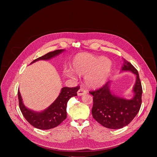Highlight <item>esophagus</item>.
I'll use <instances>...</instances> for the list:
<instances>
[{
  "label": "esophagus",
  "mask_w": 157,
  "mask_h": 157,
  "mask_svg": "<svg viewBox=\"0 0 157 157\" xmlns=\"http://www.w3.org/2000/svg\"><path fill=\"white\" fill-rule=\"evenodd\" d=\"M86 93V91L84 90V89H82V88L79 89V90H78V93H77V94H78V96H82V95L85 94Z\"/></svg>",
  "instance_id": "1"
}]
</instances>
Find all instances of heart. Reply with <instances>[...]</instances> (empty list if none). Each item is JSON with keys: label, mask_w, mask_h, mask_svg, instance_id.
<instances>
[{"label": "heart", "mask_w": 157, "mask_h": 157, "mask_svg": "<svg viewBox=\"0 0 157 157\" xmlns=\"http://www.w3.org/2000/svg\"><path fill=\"white\" fill-rule=\"evenodd\" d=\"M111 61L105 57L95 56L88 53L78 54L72 63V71L79 76H85V83L90 89L102 86L107 81L112 70ZM66 75L73 77L70 70L66 71Z\"/></svg>", "instance_id": "1"}]
</instances>
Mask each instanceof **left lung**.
Returning a JSON list of instances; mask_svg holds the SVG:
<instances>
[{
	"mask_svg": "<svg viewBox=\"0 0 157 157\" xmlns=\"http://www.w3.org/2000/svg\"><path fill=\"white\" fill-rule=\"evenodd\" d=\"M130 71L136 75L132 89L133 96L126 99L116 95L110 90L111 81H108L98 90L90 92L93 96L92 114L93 118L102 126L119 129L127 125L138 114L142 104V87L137 70L124 59L121 72Z\"/></svg>",
	"mask_w": 157,
	"mask_h": 157,
	"instance_id": "8db88e82",
	"label": "left lung"
}]
</instances>
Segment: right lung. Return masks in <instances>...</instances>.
Listing matches in <instances>:
<instances>
[{
	"label": "right lung",
	"instance_id": "add662e5",
	"mask_svg": "<svg viewBox=\"0 0 157 157\" xmlns=\"http://www.w3.org/2000/svg\"><path fill=\"white\" fill-rule=\"evenodd\" d=\"M64 51L65 50L63 49L49 52L33 60L30 64L40 60H49ZM79 89V86L76 87H63L55 101L47 109L40 112L30 109L24 105L18 89V98L20 110L25 119L34 127L41 130L53 128L59 125L66 118L67 102L71 98L77 96L76 93Z\"/></svg>",
	"mask_w": 157,
	"mask_h": 157
}]
</instances>
